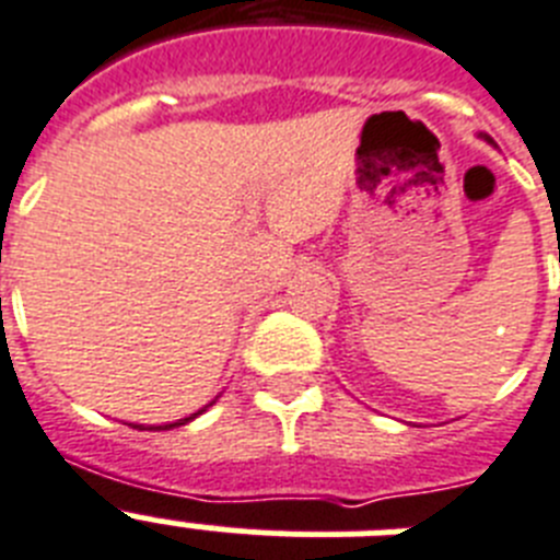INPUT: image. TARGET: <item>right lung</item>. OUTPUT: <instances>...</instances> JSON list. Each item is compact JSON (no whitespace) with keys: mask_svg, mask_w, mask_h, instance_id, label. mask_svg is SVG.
Masks as SVG:
<instances>
[{"mask_svg":"<svg viewBox=\"0 0 560 560\" xmlns=\"http://www.w3.org/2000/svg\"><path fill=\"white\" fill-rule=\"evenodd\" d=\"M187 421H190V418H182V421H178V424H187ZM178 424H164V427H150V430H171V427H178Z\"/></svg>","mask_w":560,"mask_h":560,"instance_id":"obj_1","label":"right lung"}]
</instances>
